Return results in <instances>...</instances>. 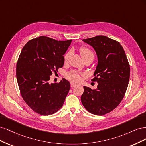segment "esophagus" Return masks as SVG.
I'll list each match as a JSON object with an SVG mask.
<instances>
[{
	"instance_id": "34e87169",
	"label": "esophagus",
	"mask_w": 146,
	"mask_h": 146,
	"mask_svg": "<svg viewBox=\"0 0 146 146\" xmlns=\"http://www.w3.org/2000/svg\"><path fill=\"white\" fill-rule=\"evenodd\" d=\"M70 85H71V87H76L77 85H76V84H74V83H71V84H70Z\"/></svg>"
}]
</instances>
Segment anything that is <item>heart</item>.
Wrapping results in <instances>:
<instances>
[{"label":"heart","mask_w":146,"mask_h":146,"mask_svg":"<svg viewBox=\"0 0 146 146\" xmlns=\"http://www.w3.org/2000/svg\"><path fill=\"white\" fill-rule=\"evenodd\" d=\"M79 52L84 60H87V59L93 60L94 58H95V54H94L93 51L90 48L86 47V46H81V47L79 48ZM71 55H72L71 51H68L67 52L64 54V60L65 62H68L70 57H71ZM82 75V74L81 73H79L78 72L72 71L67 74V78L69 80H70V81L78 82L80 81V80H81Z\"/></svg>","instance_id":"b5f03b06"}]
</instances>
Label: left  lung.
Wrapping results in <instances>:
<instances>
[{"label":"left lung","instance_id":"8db88e82","mask_svg":"<svg viewBox=\"0 0 146 146\" xmlns=\"http://www.w3.org/2000/svg\"><path fill=\"white\" fill-rule=\"evenodd\" d=\"M92 46L98 65L92 81L98 83L92 90L84 86L81 102L91 113L102 116L113 110L123 100L129 82L130 68L119 42L104 36L82 40Z\"/></svg>","mask_w":146,"mask_h":146}]
</instances>
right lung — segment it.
Returning a JSON list of instances; mask_svg holds the SVG:
<instances>
[{
    "instance_id": "add662e5",
    "label": "right lung",
    "mask_w": 146,
    "mask_h": 146,
    "mask_svg": "<svg viewBox=\"0 0 146 146\" xmlns=\"http://www.w3.org/2000/svg\"><path fill=\"white\" fill-rule=\"evenodd\" d=\"M72 40L58 41L46 36L29 40L16 65V78L23 100L41 115H53L63 106L70 89L65 79L49 83L52 73L63 67L64 54Z\"/></svg>"
}]
</instances>
